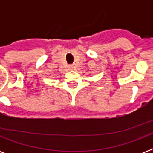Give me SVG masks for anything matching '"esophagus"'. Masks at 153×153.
<instances>
[{
  "mask_svg": "<svg viewBox=\"0 0 153 153\" xmlns=\"http://www.w3.org/2000/svg\"><path fill=\"white\" fill-rule=\"evenodd\" d=\"M68 68H69L70 70H73L74 68V65H69V66H68Z\"/></svg>",
  "mask_w": 153,
  "mask_h": 153,
  "instance_id": "esophagus-1",
  "label": "esophagus"
}]
</instances>
